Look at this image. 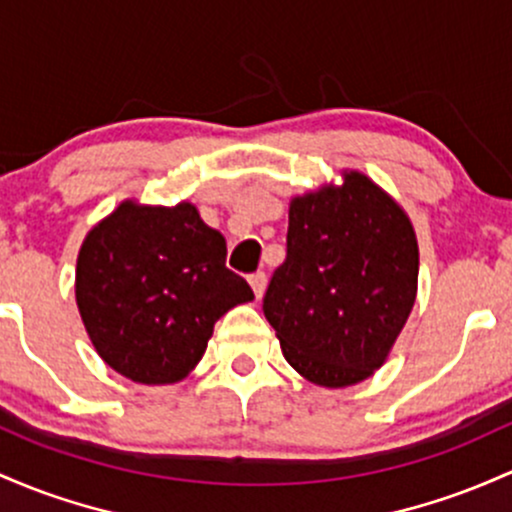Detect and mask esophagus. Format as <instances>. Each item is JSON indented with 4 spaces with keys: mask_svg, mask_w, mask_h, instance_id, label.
I'll use <instances>...</instances> for the list:
<instances>
[{
    "mask_svg": "<svg viewBox=\"0 0 512 512\" xmlns=\"http://www.w3.org/2000/svg\"><path fill=\"white\" fill-rule=\"evenodd\" d=\"M247 282H250L257 299H262V294H265V289H267V274L265 272H255V274H250V277H247Z\"/></svg>",
    "mask_w": 512,
    "mask_h": 512,
    "instance_id": "34e87169",
    "label": "esophagus"
}]
</instances>
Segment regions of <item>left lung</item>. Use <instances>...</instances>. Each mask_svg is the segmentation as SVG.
<instances>
[{
    "mask_svg": "<svg viewBox=\"0 0 512 512\" xmlns=\"http://www.w3.org/2000/svg\"><path fill=\"white\" fill-rule=\"evenodd\" d=\"M418 289V243L401 206L369 177L296 196L286 260L262 311L286 362L328 389L352 386L384 364Z\"/></svg>",
    "mask_w": 512,
    "mask_h": 512,
    "instance_id": "1",
    "label": "left lung"
}]
</instances>
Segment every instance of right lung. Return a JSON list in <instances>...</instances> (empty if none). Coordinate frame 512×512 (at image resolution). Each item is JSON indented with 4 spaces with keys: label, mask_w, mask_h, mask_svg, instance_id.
Listing matches in <instances>:
<instances>
[{
    "label": "right lung",
    "mask_w": 512,
    "mask_h": 512,
    "mask_svg": "<svg viewBox=\"0 0 512 512\" xmlns=\"http://www.w3.org/2000/svg\"><path fill=\"white\" fill-rule=\"evenodd\" d=\"M77 306L99 357L138 384H174L204 357L216 320L252 301L226 267V240L192 204L126 201L89 230Z\"/></svg>",
    "instance_id": "right-lung-1"
}]
</instances>
